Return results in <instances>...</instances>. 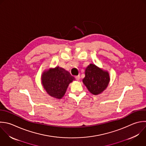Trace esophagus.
Here are the masks:
<instances>
[{"mask_svg": "<svg viewBox=\"0 0 146 146\" xmlns=\"http://www.w3.org/2000/svg\"><path fill=\"white\" fill-rule=\"evenodd\" d=\"M75 79H76V80H79V79H80V76H79V75L76 76L75 77Z\"/></svg>", "mask_w": 146, "mask_h": 146, "instance_id": "esophagus-1", "label": "esophagus"}]
</instances>
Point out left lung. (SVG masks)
Returning <instances> with one entry per match:
<instances>
[{"label": "left lung", "instance_id": "left-lung-1", "mask_svg": "<svg viewBox=\"0 0 146 146\" xmlns=\"http://www.w3.org/2000/svg\"><path fill=\"white\" fill-rule=\"evenodd\" d=\"M110 80L108 71L103 70L95 64H90L86 68L83 82L91 94L96 95L106 89Z\"/></svg>", "mask_w": 146, "mask_h": 146}]
</instances>
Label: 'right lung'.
<instances>
[{
  "label": "right lung",
  "instance_id": "add662e5",
  "mask_svg": "<svg viewBox=\"0 0 146 146\" xmlns=\"http://www.w3.org/2000/svg\"><path fill=\"white\" fill-rule=\"evenodd\" d=\"M41 80L47 94L52 97L60 99L64 95L69 84L75 78L64 68L58 66L44 71Z\"/></svg>",
  "mask_w": 146,
  "mask_h": 146
}]
</instances>
